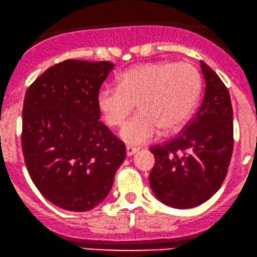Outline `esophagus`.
I'll return each instance as SVG.
<instances>
[{
  "instance_id": "1",
  "label": "esophagus",
  "mask_w": 257,
  "mask_h": 257,
  "mask_svg": "<svg viewBox=\"0 0 257 257\" xmlns=\"http://www.w3.org/2000/svg\"><path fill=\"white\" fill-rule=\"evenodd\" d=\"M139 151H140V148L132 147V146H127V147H126V154H127V157L134 156V154H136Z\"/></svg>"
}]
</instances>
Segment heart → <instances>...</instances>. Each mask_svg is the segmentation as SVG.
Masks as SVG:
<instances>
[{"label": "heart", "mask_w": 257, "mask_h": 257, "mask_svg": "<svg viewBox=\"0 0 257 257\" xmlns=\"http://www.w3.org/2000/svg\"><path fill=\"white\" fill-rule=\"evenodd\" d=\"M201 90L200 73L187 62H150L125 71L117 87H103L96 103L104 121L121 126L134 109L139 111L123 125L120 137L131 146L150 142L158 134L181 126L194 111Z\"/></svg>", "instance_id": "heart-1"}]
</instances>
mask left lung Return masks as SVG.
I'll return each instance as SVG.
<instances>
[{
    "label": "left lung",
    "instance_id": "left-lung-1",
    "mask_svg": "<svg viewBox=\"0 0 257 257\" xmlns=\"http://www.w3.org/2000/svg\"><path fill=\"white\" fill-rule=\"evenodd\" d=\"M205 94L183 131L152 146L156 164L150 185L159 201L174 208H192L211 198L224 181L233 153V109L222 79L201 61Z\"/></svg>",
    "mask_w": 257,
    "mask_h": 257
}]
</instances>
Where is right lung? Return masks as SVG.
<instances>
[{"label": "right lung", "instance_id": "right-lung-1", "mask_svg": "<svg viewBox=\"0 0 257 257\" xmlns=\"http://www.w3.org/2000/svg\"><path fill=\"white\" fill-rule=\"evenodd\" d=\"M114 68L109 61L66 60L27 89L22 150L40 194L60 208H94L111 190L126 157L125 143L100 121L99 89Z\"/></svg>", "mask_w": 257, "mask_h": 257}]
</instances>
